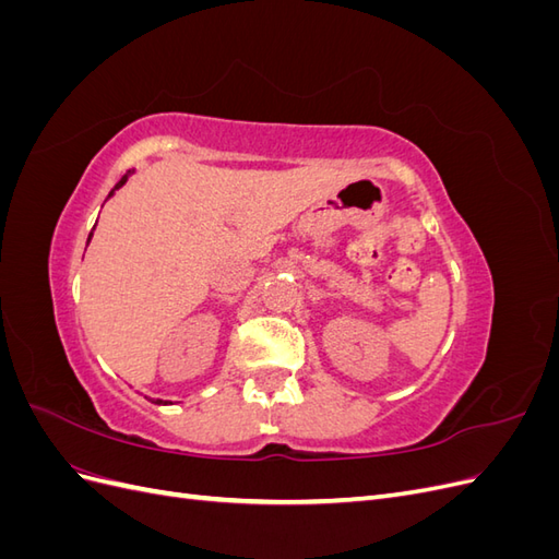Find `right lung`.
Returning <instances> with one entry per match:
<instances>
[{"label": "right lung", "instance_id": "add662e5", "mask_svg": "<svg viewBox=\"0 0 559 559\" xmlns=\"http://www.w3.org/2000/svg\"><path fill=\"white\" fill-rule=\"evenodd\" d=\"M130 175H132V170H130V173H128V175H123V177H121V179H118V183H116V186H114V189H111V193H109V198H111V195H114V193H116V191H118V189H121V186H123V183H126V181H128V177H130ZM91 238H93V233H91V235H88V242H91ZM156 403H158V405H160V403H163V399H156ZM165 403H167V401H165Z\"/></svg>", "mask_w": 559, "mask_h": 559}]
</instances>
